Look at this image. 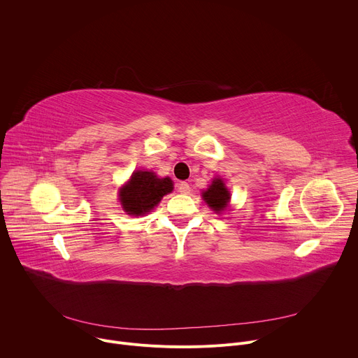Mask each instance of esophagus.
Returning a JSON list of instances; mask_svg holds the SVG:
<instances>
[{"instance_id":"obj_1","label":"esophagus","mask_w":358,"mask_h":358,"mask_svg":"<svg viewBox=\"0 0 358 358\" xmlns=\"http://www.w3.org/2000/svg\"><path fill=\"white\" fill-rule=\"evenodd\" d=\"M177 189H178V192H181V194H188V192L191 191V188H189V184H188V182H185V181H181V182H178V185H177Z\"/></svg>"}]
</instances>
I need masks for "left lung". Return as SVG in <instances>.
Segmentation results:
<instances>
[{"mask_svg": "<svg viewBox=\"0 0 358 358\" xmlns=\"http://www.w3.org/2000/svg\"><path fill=\"white\" fill-rule=\"evenodd\" d=\"M202 198L206 199L208 207H211L215 213H222L228 207L231 195L225 188L224 181L221 178H215L210 188L206 192H202Z\"/></svg>", "mask_w": 358, "mask_h": 358, "instance_id": "obj_1", "label": "left lung"}]
</instances>
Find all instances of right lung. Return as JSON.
<instances>
[{
	"instance_id": "1",
	"label": "right lung",
	"mask_w": 358,
	"mask_h": 358,
	"mask_svg": "<svg viewBox=\"0 0 358 358\" xmlns=\"http://www.w3.org/2000/svg\"><path fill=\"white\" fill-rule=\"evenodd\" d=\"M173 191V181L159 178L151 171H136L120 191L122 207L129 215H143L155 208L162 198Z\"/></svg>"
}]
</instances>
